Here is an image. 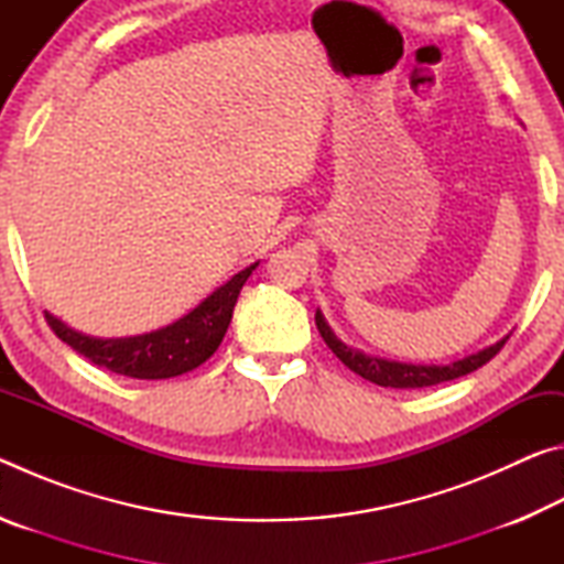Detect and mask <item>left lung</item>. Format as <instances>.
<instances>
[{
  "mask_svg": "<svg viewBox=\"0 0 564 564\" xmlns=\"http://www.w3.org/2000/svg\"><path fill=\"white\" fill-rule=\"evenodd\" d=\"M316 326L321 330L323 340L328 343V348L336 352L343 362H346L352 373H358L360 378H366L376 386L400 388V390L437 386V383H445V380H455V378L473 373V370L482 368L485 362L495 358V352H498L505 346V340L510 338V333H508V336L500 338L498 343H492V346L470 352V356H465L460 360L431 362V366H425V362H400V360L368 356V352L346 346V343H343L336 333H333V328L328 326V321L321 313V308L316 311Z\"/></svg>",
  "mask_w": 564,
  "mask_h": 564,
  "instance_id": "8db88e82",
  "label": "left lung"
}]
</instances>
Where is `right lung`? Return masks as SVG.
<instances>
[{
    "label": "right lung",
    "instance_id": "1",
    "mask_svg": "<svg viewBox=\"0 0 564 564\" xmlns=\"http://www.w3.org/2000/svg\"><path fill=\"white\" fill-rule=\"evenodd\" d=\"M256 265L259 261L231 275L212 295H206L196 308H191L186 316L164 328L141 333V336L94 338L69 328L52 313H46V321L66 346L89 358L94 366L139 380L174 378L202 366L221 346L238 293H241L248 275L256 271Z\"/></svg>",
    "mask_w": 564,
    "mask_h": 564
}]
</instances>
